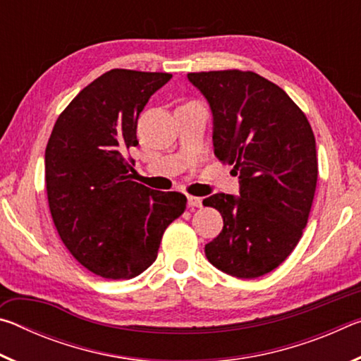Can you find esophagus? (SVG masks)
I'll return each instance as SVG.
<instances>
[{
    "instance_id": "34e87169",
    "label": "esophagus",
    "mask_w": 361,
    "mask_h": 361,
    "mask_svg": "<svg viewBox=\"0 0 361 361\" xmlns=\"http://www.w3.org/2000/svg\"><path fill=\"white\" fill-rule=\"evenodd\" d=\"M188 205L191 209H197V207H202V199L195 197V195H188Z\"/></svg>"
}]
</instances>
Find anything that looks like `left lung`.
Listing matches in <instances>:
<instances>
[{"mask_svg":"<svg viewBox=\"0 0 361 361\" xmlns=\"http://www.w3.org/2000/svg\"><path fill=\"white\" fill-rule=\"evenodd\" d=\"M188 79L210 105L215 156L240 185V195L204 199L224 224L205 256L232 277H261L288 258L307 224L319 175L312 127L283 89L253 71Z\"/></svg>","mask_w":361,"mask_h":361,"instance_id":"1","label":"left lung"}]
</instances>
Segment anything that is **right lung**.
Wrapping results in <instances>:
<instances>
[{
  "instance_id": "add662e5",
  "label": "right lung",
  "mask_w": 361,
  "mask_h": 361,
  "mask_svg": "<svg viewBox=\"0 0 361 361\" xmlns=\"http://www.w3.org/2000/svg\"><path fill=\"white\" fill-rule=\"evenodd\" d=\"M169 73L109 70L71 100L46 146L51 215L68 252L103 279L137 277L157 258L164 231L186 195L133 181L126 152L137 121Z\"/></svg>"
}]
</instances>
